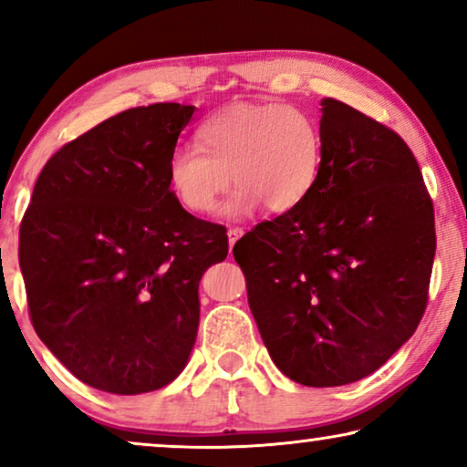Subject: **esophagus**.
I'll return each mask as SVG.
<instances>
[{"mask_svg":"<svg viewBox=\"0 0 467 467\" xmlns=\"http://www.w3.org/2000/svg\"><path fill=\"white\" fill-rule=\"evenodd\" d=\"M242 234H244V229L242 227H229L227 229V238H229V251H232L235 242H238L242 238Z\"/></svg>","mask_w":467,"mask_h":467,"instance_id":"obj_1","label":"esophagus"}]
</instances>
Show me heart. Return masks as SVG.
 Masks as SVG:
<instances>
[{"label":"heart","instance_id":"1","mask_svg":"<svg viewBox=\"0 0 467 467\" xmlns=\"http://www.w3.org/2000/svg\"><path fill=\"white\" fill-rule=\"evenodd\" d=\"M197 144L168 159V184L184 210L206 214L229 184L223 202L229 219L261 203L283 214L315 189L323 168V131L310 112L285 104H238L213 114L197 130Z\"/></svg>","mask_w":467,"mask_h":467}]
</instances>
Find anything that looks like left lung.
I'll use <instances>...</instances> for the list:
<instances>
[{
  "mask_svg": "<svg viewBox=\"0 0 467 467\" xmlns=\"http://www.w3.org/2000/svg\"><path fill=\"white\" fill-rule=\"evenodd\" d=\"M323 168L297 208L235 242L272 361L306 387L376 372L419 327L436 229L417 159L393 130L321 101Z\"/></svg>",
  "mask_w": 467,
  "mask_h": 467,
  "instance_id": "1",
  "label": "left lung"
}]
</instances>
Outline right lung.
Returning a JSON list of instances; mask_svg holds the SVG:
<instances>
[{
    "label": "right lung",
    "mask_w": 467,
    "mask_h": 467,
    "mask_svg": "<svg viewBox=\"0 0 467 467\" xmlns=\"http://www.w3.org/2000/svg\"><path fill=\"white\" fill-rule=\"evenodd\" d=\"M195 106L106 119L44 165L18 232L29 317L57 359L117 395L161 389L187 366L197 286L227 257V229L195 219L168 159Z\"/></svg>",
    "instance_id": "1"
}]
</instances>
